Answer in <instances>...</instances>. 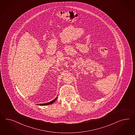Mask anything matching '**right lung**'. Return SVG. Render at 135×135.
Wrapping results in <instances>:
<instances>
[{"label":"right lung","instance_id":"1","mask_svg":"<svg viewBox=\"0 0 135 135\" xmlns=\"http://www.w3.org/2000/svg\"><path fill=\"white\" fill-rule=\"evenodd\" d=\"M57 98V97H56V98H55L54 99H53V100H52V101H51V102H47V103H42V104H39V105H47L51 104L53 103L54 102H55Z\"/></svg>","mask_w":135,"mask_h":135}]
</instances>
